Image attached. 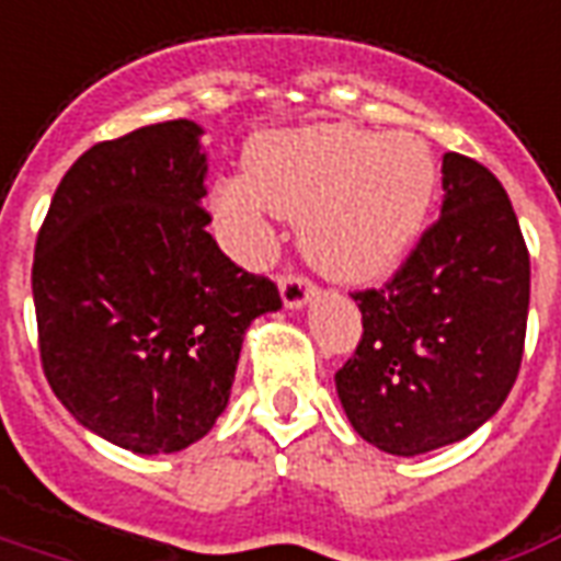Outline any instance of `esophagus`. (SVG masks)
Instances as JSON below:
<instances>
[{"instance_id":"1","label":"esophagus","mask_w":561,"mask_h":561,"mask_svg":"<svg viewBox=\"0 0 561 561\" xmlns=\"http://www.w3.org/2000/svg\"><path fill=\"white\" fill-rule=\"evenodd\" d=\"M317 293V286L310 284V277L298 275V272H289V275H280V298H284L286 308H301L308 305V298Z\"/></svg>"}]
</instances>
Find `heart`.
Listing matches in <instances>:
<instances>
[{
	"mask_svg": "<svg viewBox=\"0 0 561 561\" xmlns=\"http://www.w3.org/2000/svg\"><path fill=\"white\" fill-rule=\"evenodd\" d=\"M436 182V158L419 134L322 122L256 134L244 179L218 182L211 211L244 256L272 248L265 208L298 220L310 263L334 280L367 284L419 239Z\"/></svg>",
	"mask_w": 561,
	"mask_h": 561,
	"instance_id": "obj_1",
	"label": "heart"
}]
</instances>
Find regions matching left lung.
<instances>
[{"label":"left lung","instance_id":"obj_1","mask_svg":"<svg viewBox=\"0 0 561 561\" xmlns=\"http://www.w3.org/2000/svg\"><path fill=\"white\" fill-rule=\"evenodd\" d=\"M443 215L394 275L358 289L362 341L334 374L355 433L379 451H433L478 431L520 374L529 251L484 163L443 158Z\"/></svg>","mask_w":561,"mask_h":561}]
</instances>
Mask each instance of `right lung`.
Wrapping results in <instances>:
<instances>
[{"label":"right lung","instance_id":"add662e5","mask_svg":"<svg viewBox=\"0 0 561 561\" xmlns=\"http://www.w3.org/2000/svg\"><path fill=\"white\" fill-rule=\"evenodd\" d=\"M203 128L158 122L83 151L32 260L41 367L83 427L137 454L203 439L227 410L241 337L280 308L206 232Z\"/></svg>","mask_w":561,"mask_h":561}]
</instances>
